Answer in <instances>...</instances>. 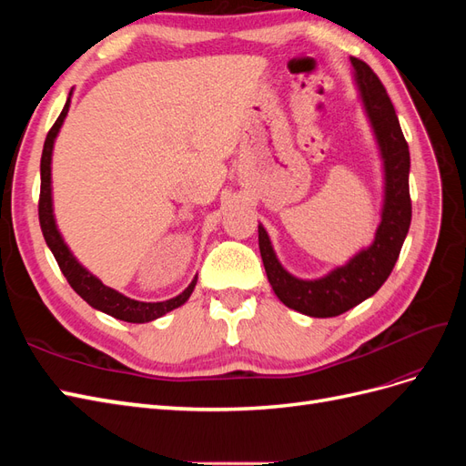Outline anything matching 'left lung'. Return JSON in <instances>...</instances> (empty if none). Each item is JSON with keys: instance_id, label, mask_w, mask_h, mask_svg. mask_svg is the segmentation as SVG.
I'll return each mask as SVG.
<instances>
[{"instance_id": "obj_1", "label": "left lung", "mask_w": 466, "mask_h": 466, "mask_svg": "<svg viewBox=\"0 0 466 466\" xmlns=\"http://www.w3.org/2000/svg\"><path fill=\"white\" fill-rule=\"evenodd\" d=\"M351 64H354L363 105L385 161V206L373 245L361 250L346 266L336 268L329 276L320 279H298L281 268L268 233L258 225L260 257L278 299L295 311L317 319L338 317L350 311L385 284L399 260L412 219L410 187H408L410 151H408L397 112L373 69L358 58H351Z\"/></svg>"}]
</instances>
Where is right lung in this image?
Wrapping results in <instances>:
<instances>
[{"label":"right lung","mask_w":466,"mask_h":466,"mask_svg":"<svg viewBox=\"0 0 466 466\" xmlns=\"http://www.w3.org/2000/svg\"><path fill=\"white\" fill-rule=\"evenodd\" d=\"M69 110V98L62 110V115L58 120L54 122L50 128L46 139H45V149H42V157H40V198H38V219H40V229L42 235H45V241L50 247L52 255L58 262L62 274L66 276L67 284L74 288L77 295H81L91 307L98 309L110 317L126 320V322H149L153 319H159L165 313L173 311V309L180 307L185 303L190 293L194 291L196 279H192V284L182 291L177 298L161 301V303H144V301H136L126 298V295L106 288L101 279H96L93 274H89L86 268H83L69 248L66 247L62 235L56 229V221L52 214V187H50V161H52V147H54V139L58 136V130L62 128V122Z\"/></svg>","instance_id":"obj_1"}]
</instances>
